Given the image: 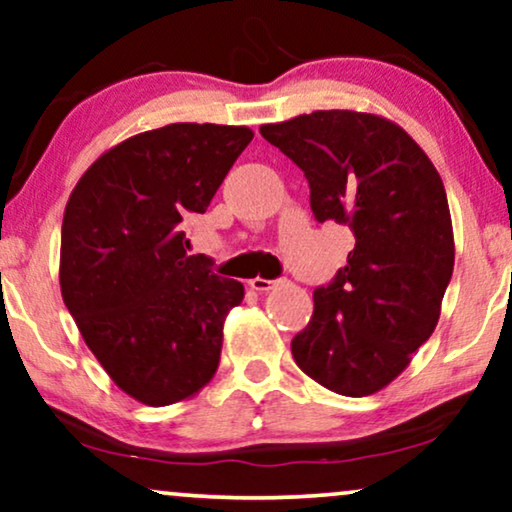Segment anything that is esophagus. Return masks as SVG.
<instances>
[{"mask_svg":"<svg viewBox=\"0 0 512 512\" xmlns=\"http://www.w3.org/2000/svg\"><path fill=\"white\" fill-rule=\"evenodd\" d=\"M279 282L277 279H263V277H254V279H249V286L254 291H258V293H265V291H270V289H275Z\"/></svg>","mask_w":512,"mask_h":512,"instance_id":"esophagus-1","label":"esophagus"}]
</instances>
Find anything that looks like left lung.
Wrapping results in <instances>:
<instances>
[{
    "mask_svg": "<svg viewBox=\"0 0 512 512\" xmlns=\"http://www.w3.org/2000/svg\"><path fill=\"white\" fill-rule=\"evenodd\" d=\"M261 135L305 172L314 219L349 226L356 240L345 268L314 291L293 359L335 394H375L440 319L454 270L443 179L401 125L368 111H312Z\"/></svg>",
    "mask_w": 512,
    "mask_h": 512,
    "instance_id": "left-lung-1",
    "label": "left lung"
}]
</instances>
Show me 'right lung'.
<instances>
[{
    "label": "right lung",
    "mask_w": 512,
    "mask_h": 512,
    "mask_svg": "<svg viewBox=\"0 0 512 512\" xmlns=\"http://www.w3.org/2000/svg\"><path fill=\"white\" fill-rule=\"evenodd\" d=\"M251 139L214 123L139 132L104 151L67 200L62 300L116 387L151 408L195 396L219 368L244 286L188 256L181 223L207 212Z\"/></svg>",
    "instance_id": "right-lung-1"
}]
</instances>
